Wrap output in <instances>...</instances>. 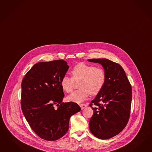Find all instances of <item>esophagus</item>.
Here are the masks:
<instances>
[{
    "mask_svg": "<svg viewBox=\"0 0 152 152\" xmlns=\"http://www.w3.org/2000/svg\"><path fill=\"white\" fill-rule=\"evenodd\" d=\"M80 106L81 107V110H83L86 107H87V106L86 104H80Z\"/></svg>",
    "mask_w": 152,
    "mask_h": 152,
    "instance_id": "34e87169",
    "label": "esophagus"
}]
</instances>
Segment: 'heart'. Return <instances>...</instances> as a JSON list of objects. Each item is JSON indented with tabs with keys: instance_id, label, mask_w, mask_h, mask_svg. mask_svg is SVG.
Masks as SVG:
<instances>
[{
	"instance_id": "obj_1",
	"label": "heart",
	"mask_w": 152,
	"mask_h": 152,
	"mask_svg": "<svg viewBox=\"0 0 152 152\" xmlns=\"http://www.w3.org/2000/svg\"><path fill=\"white\" fill-rule=\"evenodd\" d=\"M72 78L65 76L62 78L60 85L66 92L72 90L74 81H80V89L74 91L67 96V100L73 102L80 103L87 99L89 94H97L102 89L106 82V73L102 69L94 66L80 63L71 71Z\"/></svg>"
}]
</instances>
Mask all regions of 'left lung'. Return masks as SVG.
Instances as JSON below:
<instances>
[{
    "mask_svg": "<svg viewBox=\"0 0 152 152\" xmlns=\"http://www.w3.org/2000/svg\"><path fill=\"white\" fill-rule=\"evenodd\" d=\"M102 66L106 78L104 86L90 104L94 110L89 126L92 134L101 140L118 134L126 126L131 111L132 87L119 64L106 58L87 60ZM94 104L95 106L92 107Z\"/></svg>",
    "mask_w": 152,
    "mask_h": 152,
    "instance_id": "left-lung-1",
    "label": "left lung"
}]
</instances>
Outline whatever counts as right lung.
<instances>
[{
  "instance_id": "right-lung-1",
  "label": "right lung",
  "mask_w": 152,
  "mask_h": 152,
  "mask_svg": "<svg viewBox=\"0 0 152 152\" xmlns=\"http://www.w3.org/2000/svg\"><path fill=\"white\" fill-rule=\"evenodd\" d=\"M69 68L63 60L39 62L22 80L23 113L33 131L43 140L61 138L69 129L70 117L81 111L76 103L62 102L65 95L60 82Z\"/></svg>"
}]
</instances>
